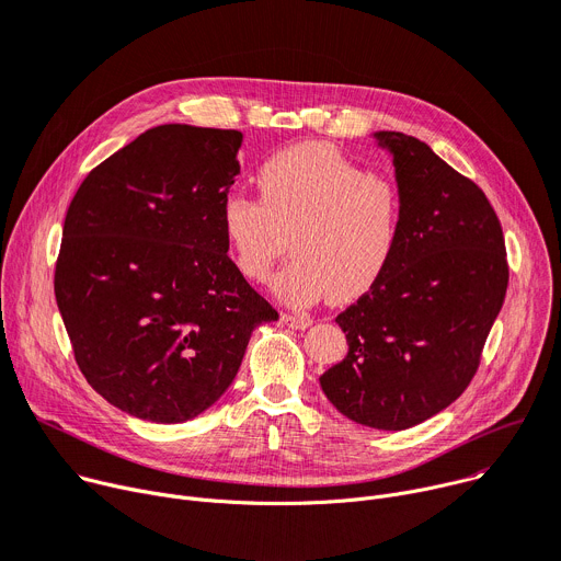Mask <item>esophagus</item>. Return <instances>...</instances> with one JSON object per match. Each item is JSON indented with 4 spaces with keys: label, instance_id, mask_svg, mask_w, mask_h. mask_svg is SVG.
<instances>
[{
    "label": "esophagus",
    "instance_id": "34e87169",
    "mask_svg": "<svg viewBox=\"0 0 561 561\" xmlns=\"http://www.w3.org/2000/svg\"><path fill=\"white\" fill-rule=\"evenodd\" d=\"M282 322L288 324L290 329H307V327H311L313 320L307 313H284Z\"/></svg>",
    "mask_w": 561,
    "mask_h": 561
}]
</instances>
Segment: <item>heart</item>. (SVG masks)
<instances>
[{
  "label": "heart",
  "instance_id": "1",
  "mask_svg": "<svg viewBox=\"0 0 561 561\" xmlns=\"http://www.w3.org/2000/svg\"><path fill=\"white\" fill-rule=\"evenodd\" d=\"M256 186L261 201L243 192L222 198L220 232L250 282L271 277L290 237L295 256L273 282L284 302L356 300L392 264L403 196L390 175L369 173L331 144L307 141L261 164Z\"/></svg>",
  "mask_w": 561,
  "mask_h": 561
}]
</instances>
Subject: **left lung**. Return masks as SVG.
<instances>
[{
  "label": "left lung",
  "mask_w": 561,
  "mask_h": 561,
  "mask_svg": "<svg viewBox=\"0 0 561 561\" xmlns=\"http://www.w3.org/2000/svg\"><path fill=\"white\" fill-rule=\"evenodd\" d=\"M375 139L403 196L399 245L383 277L335 318L350 350L320 386L352 422L403 431L471 383L510 268L499 216L476 182L417 137Z\"/></svg>",
  "instance_id": "obj_1"
}]
</instances>
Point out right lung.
<instances>
[{"instance_id":"obj_1","label":"right lung","mask_w":561,"mask_h":561,"mask_svg":"<svg viewBox=\"0 0 561 561\" xmlns=\"http://www.w3.org/2000/svg\"><path fill=\"white\" fill-rule=\"evenodd\" d=\"M241 141L239 130L156 126L92 169L67 209L58 311L88 383L137 420L205 413L254 327L279 318L220 232Z\"/></svg>"}]
</instances>
